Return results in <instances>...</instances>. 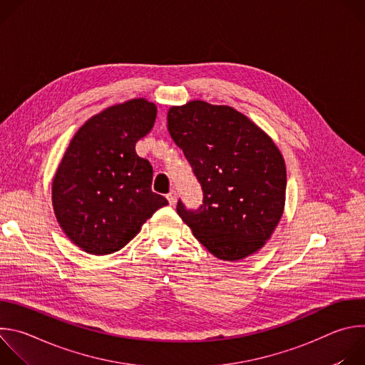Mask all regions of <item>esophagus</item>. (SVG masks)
<instances>
[{
  "instance_id": "obj_1",
  "label": "esophagus",
  "mask_w": 365,
  "mask_h": 365,
  "mask_svg": "<svg viewBox=\"0 0 365 365\" xmlns=\"http://www.w3.org/2000/svg\"><path fill=\"white\" fill-rule=\"evenodd\" d=\"M168 200H169V203L170 205H176V202H178V193L175 192V190H172L170 193H168Z\"/></svg>"
}]
</instances>
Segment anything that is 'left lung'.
I'll use <instances>...</instances> for the list:
<instances>
[{
	"instance_id": "left-lung-1",
	"label": "left lung",
	"mask_w": 365,
	"mask_h": 365,
	"mask_svg": "<svg viewBox=\"0 0 365 365\" xmlns=\"http://www.w3.org/2000/svg\"><path fill=\"white\" fill-rule=\"evenodd\" d=\"M168 128L203 190L199 210L179 199L182 221L221 259L258 251L284 210L286 165L277 145L244 114L205 101L172 107Z\"/></svg>"
}]
</instances>
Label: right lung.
I'll return each mask as SVG.
<instances>
[{
  "mask_svg": "<svg viewBox=\"0 0 365 365\" xmlns=\"http://www.w3.org/2000/svg\"><path fill=\"white\" fill-rule=\"evenodd\" d=\"M158 108L144 98L113 106L73 135L51 183V202L68 238L89 254L121 250L169 202L151 190L153 168L135 143Z\"/></svg>",
  "mask_w": 365,
  "mask_h": 365,
  "instance_id": "right-lung-1",
  "label": "right lung"
}]
</instances>
